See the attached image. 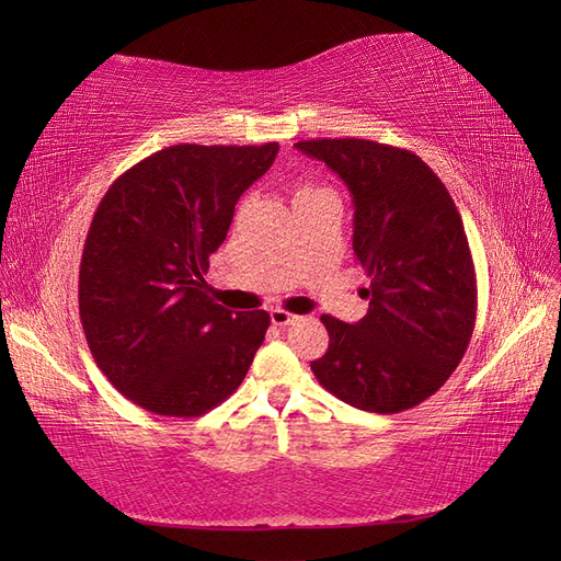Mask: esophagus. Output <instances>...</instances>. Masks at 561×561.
I'll return each instance as SVG.
<instances>
[{
  "instance_id": "1",
  "label": "esophagus",
  "mask_w": 561,
  "mask_h": 561,
  "mask_svg": "<svg viewBox=\"0 0 561 561\" xmlns=\"http://www.w3.org/2000/svg\"><path fill=\"white\" fill-rule=\"evenodd\" d=\"M297 320H299L297 313H290V311H285V309H274V311H271V322H274V325H278V328L295 325Z\"/></svg>"
}]
</instances>
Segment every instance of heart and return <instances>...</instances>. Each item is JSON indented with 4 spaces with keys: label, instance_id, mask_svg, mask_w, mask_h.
<instances>
[{
    "label": "heart",
    "instance_id": "1",
    "mask_svg": "<svg viewBox=\"0 0 561 561\" xmlns=\"http://www.w3.org/2000/svg\"><path fill=\"white\" fill-rule=\"evenodd\" d=\"M318 192H328V190H322V186H318V184L301 182V184L297 186V194H295V198H301V196H313V194H318Z\"/></svg>",
    "mask_w": 561,
    "mask_h": 561
}]
</instances>
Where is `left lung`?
<instances>
[{"mask_svg":"<svg viewBox=\"0 0 561 561\" xmlns=\"http://www.w3.org/2000/svg\"><path fill=\"white\" fill-rule=\"evenodd\" d=\"M353 196V252L367 276L363 320L320 316L330 334L311 363L320 386L365 412L412 410L461 363L478 316L474 264L454 198L410 149L360 138L295 145Z\"/></svg>","mask_w":561,"mask_h":561,"instance_id":"8db88e82","label":"left lung"}]
</instances>
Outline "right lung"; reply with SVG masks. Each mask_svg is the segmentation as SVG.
Returning a JSON list of instances; mask_svg holds the SVG:
<instances>
[{"mask_svg": "<svg viewBox=\"0 0 561 561\" xmlns=\"http://www.w3.org/2000/svg\"><path fill=\"white\" fill-rule=\"evenodd\" d=\"M276 154L278 142L173 145L100 201L79 266L81 328L100 371L142 410L201 416L245 379L271 318L225 309L203 276Z\"/></svg>", "mask_w": 561, "mask_h": 561, "instance_id": "1", "label": "right lung"}]
</instances>
